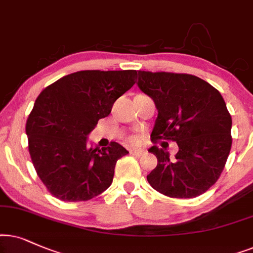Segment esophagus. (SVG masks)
<instances>
[{"mask_svg": "<svg viewBox=\"0 0 253 253\" xmlns=\"http://www.w3.org/2000/svg\"><path fill=\"white\" fill-rule=\"evenodd\" d=\"M130 154L134 155V156H136V157H141L146 154V151H144L143 149H132L130 150Z\"/></svg>", "mask_w": 253, "mask_h": 253, "instance_id": "esophagus-1", "label": "esophagus"}]
</instances>
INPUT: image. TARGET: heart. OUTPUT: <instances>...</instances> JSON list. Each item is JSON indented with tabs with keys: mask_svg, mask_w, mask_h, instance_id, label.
Masks as SVG:
<instances>
[{
	"mask_svg": "<svg viewBox=\"0 0 253 253\" xmlns=\"http://www.w3.org/2000/svg\"><path fill=\"white\" fill-rule=\"evenodd\" d=\"M130 142H132V143H137V142H139V139L134 136V137H132V139H130Z\"/></svg>",
	"mask_w": 253,
	"mask_h": 253,
	"instance_id": "b5f03b06",
	"label": "heart"
}]
</instances>
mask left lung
I'll return each instance as SVG.
<instances>
[{"mask_svg": "<svg viewBox=\"0 0 253 253\" xmlns=\"http://www.w3.org/2000/svg\"><path fill=\"white\" fill-rule=\"evenodd\" d=\"M137 85L158 111L151 141L172 140L173 158L153 146L157 166L147 176L151 187L170 198H195L216 183L231 149V116L221 93L188 74L139 70Z\"/></svg>", "mask_w": 253, "mask_h": 253, "instance_id": "8db88e82", "label": "left lung"}]
</instances>
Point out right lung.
<instances>
[{
    "instance_id": "add662e5",
    "label": "right lung",
    "mask_w": 253,
    "mask_h": 253,
    "mask_svg": "<svg viewBox=\"0 0 253 253\" xmlns=\"http://www.w3.org/2000/svg\"><path fill=\"white\" fill-rule=\"evenodd\" d=\"M136 70H82L40 92L26 121L33 167L49 193L62 201H86L112 184L114 168L128 151L117 142L89 147L87 135L134 85Z\"/></svg>"
}]
</instances>
